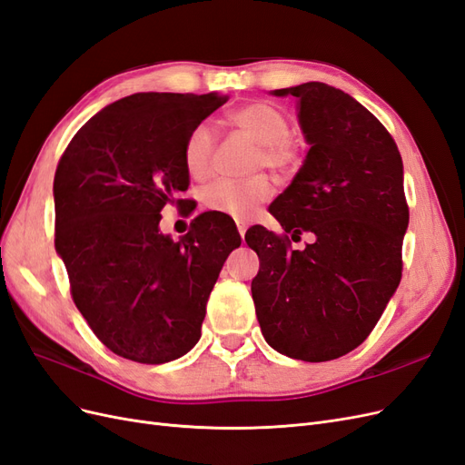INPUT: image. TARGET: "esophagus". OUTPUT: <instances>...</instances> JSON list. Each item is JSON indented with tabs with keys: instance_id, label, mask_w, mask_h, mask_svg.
<instances>
[{
	"instance_id": "1",
	"label": "esophagus",
	"mask_w": 465,
	"mask_h": 465,
	"mask_svg": "<svg viewBox=\"0 0 465 465\" xmlns=\"http://www.w3.org/2000/svg\"><path fill=\"white\" fill-rule=\"evenodd\" d=\"M236 229H238V232H241V236L244 238V234H246V229H248V224H246L244 221H236Z\"/></svg>"
}]
</instances>
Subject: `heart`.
<instances>
[{
  "mask_svg": "<svg viewBox=\"0 0 465 465\" xmlns=\"http://www.w3.org/2000/svg\"><path fill=\"white\" fill-rule=\"evenodd\" d=\"M229 122L258 143L256 168L265 166L273 173H285L297 161V145L291 135L289 118L270 103H248L232 110ZM217 135L209 122H200L190 130L184 143V166L192 178L205 180L213 171ZM272 184L265 176L248 180H217L209 184L202 202L207 211L242 219L252 209L270 198Z\"/></svg>",
  "mask_w": 465,
  "mask_h": 465,
  "instance_id": "heart-1",
  "label": "heart"
}]
</instances>
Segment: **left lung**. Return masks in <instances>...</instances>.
I'll list each match as a JSON object with an SVG mask.
<instances>
[{
  "mask_svg": "<svg viewBox=\"0 0 465 465\" xmlns=\"http://www.w3.org/2000/svg\"><path fill=\"white\" fill-rule=\"evenodd\" d=\"M299 98L306 159L270 213L286 234L250 229L260 272L252 279L265 341L306 362L340 359L374 330L401 279V244L410 223L403 163L388 130L361 103L326 83L277 89Z\"/></svg>",
  "mask_w": 465,
  "mask_h": 465,
  "instance_id": "left-lung-1",
  "label": "left lung"
}]
</instances>
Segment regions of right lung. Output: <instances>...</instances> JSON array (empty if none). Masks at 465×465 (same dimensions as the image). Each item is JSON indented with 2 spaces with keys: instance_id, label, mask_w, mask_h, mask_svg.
Here are the masks:
<instances>
[{
  "instance_id": "add662e5",
  "label": "right lung",
  "mask_w": 465,
  "mask_h": 465,
  "mask_svg": "<svg viewBox=\"0 0 465 465\" xmlns=\"http://www.w3.org/2000/svg\"><path fill=\"white\" fill-rule=\"evenodd\" d=\"M229 96L135 93L74 135L54 176L55 252L72 297L112 353L143 364L174 361L200 341L205 304L241 234L202 213L173 241L164 205L184 207V143Z\"/></svg>"
}]
</instances>
